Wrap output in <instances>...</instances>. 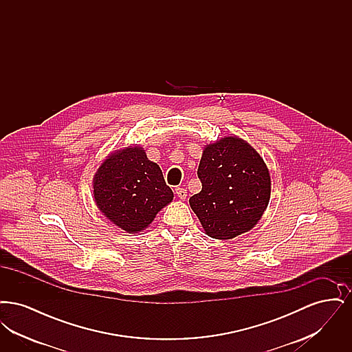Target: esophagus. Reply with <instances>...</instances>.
<instances>
[{"label":"esophagus","instance_id":"1","mask_svg":"<svg viewBox=\"0 0 352 352\" xmlns=\"http://www.w3.org/2000/svg\"><path fill=\"white\" fill-rule=\"evenodd\" d=\"M175 194L178 195V198H179V199L184 201V199H186V197H187V190H186V188H182V187H177V188H175Z\"/></svg>","mask_w":352,"mask_h":352}]
</instances>
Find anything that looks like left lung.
I'll return each instance as SVG.
<instances>
[{
	"label": "left lung",
	"mask_w": 352,
	"mask_h": 352,
	"mask_svg": "<svg viewBox=\"0 0 352 352\" xmlns=\"http://www.w3.org/2000/svg\"><path fill=\"white\" fill-rule=\"evenodd\" d=\"M198 177L201 191L188 203L210 237L234 239L264 215L272 190L269 168L243 138L226 135L206 145Z\"/></svg>",
	"instance_id": "1"
}]
</instances>
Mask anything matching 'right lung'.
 <instances>
[{
	"mask_svg": "<svg viewBox=\"0 0 352 352\" xmlns=\"http://www.w3.org/2000/svg\"><path fill=\"white\" fill-rule=\"evenodd\" d=\"M94 199L101 214L126 234L148 228L174 194L161 168L141 146L111 153L94 175Z\"/></svg>",
	"mask_w": 352,
	"mask_h": 352,
	"instance_id": "right-lung-1",
	"label": "right lung"
}]
</instances>
